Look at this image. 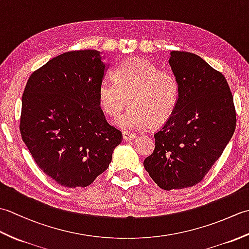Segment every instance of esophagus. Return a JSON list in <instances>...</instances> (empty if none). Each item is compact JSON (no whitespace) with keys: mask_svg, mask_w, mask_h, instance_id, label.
Segmentation results:
<instances>
[{"mask_svg":"<svg viewBox=\"0 0 249 249\" xmlns=\"http://www.w3.org/2000/svg\"><path fill=\"white\" fill-rule=\"evenodd\" d=\"M136 135L134 134H130V133H127V131H124L123 133V140L124 141H129V140H133L136 138Z\"/></svg>","mask_w":249,"mask_h":249,"instance_id":"esophagus-1","label":"esophagus"}]
</instances>
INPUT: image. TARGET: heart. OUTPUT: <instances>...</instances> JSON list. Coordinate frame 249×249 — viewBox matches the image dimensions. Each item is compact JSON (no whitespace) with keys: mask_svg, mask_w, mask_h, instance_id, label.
Segmentation results:
<instances>
[{"mask_svg":"<svg viewBox=\"0 0 249 249\" xmlns=\"http://www.w3.org/2000/svg\"><path fill=\"white\" fill-rule=\"evenodd\" d=\"M131 107L115 120L125 130H137L147 125H161L176 111L179 87L170 71H160L144 59L126 60L114 70V80L103 79L98 87L100 108L110 118H116L127 106Z\"/></svg>","mask_w":249,"mask_h":249,"instance_id":"1","label":"heart"}]
</instances>
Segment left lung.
Here are the masks:
<instances>
[{
	"mask_svg": "<svg viewBox=\"0 0 249 249\" xmlns=\"http://www.w3.org/2000/svg\"><path fill=\"white\" fill-rule=\"evenodd\" d=\"M169 64L179 87L173 115L154 135L155 149L143 165L165 190L192 187L223 154L233 136L235 108L221 72L197 54L171 51Z\"/></svg>",
	"mask_w": 249,
	"mask_h": 249,
	"instance_id": "8db88e82",
	"label": "left lung"
}]
</instances>
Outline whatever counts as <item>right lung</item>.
<instances>
[{
    "instance_id": "1",
    "label": "right lung",
    "mask_w": 249,
    "mask_h": 249,
    "mask_svg": "<svg viewBox=\"0 0 249 249\" xmlns=\"http://www.w3.org/2000/svg\"><path fill=\"white\" fill-rule=\"evenodd\" d=\"M107 65L97 50L57 55L30 76L20 133L41 170L61 186L87 187L107 170L122 133L98 103Z\"/></svg>"
}]
</instances>
